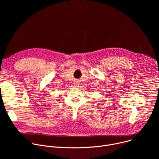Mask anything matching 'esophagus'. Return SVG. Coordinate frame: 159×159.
<instances>
[{"label": "esophagus", "mask_w": 159, "mask_h": 159, "mask_svg": "<svg viewBox=\"0 0 159 159\" xmlns=\"http://www.w3.org/2000/svg\"><path fill=\"white\" fill-rule=\"evenodd\" d=\"M79 85H80V83L78 81H75V82H74V86L75 87H78L79 86Z\"/></svg>", "instance_id": "34e87169"}]
</instances>
